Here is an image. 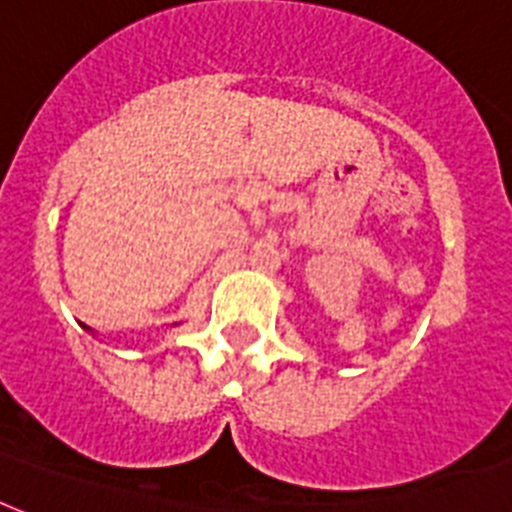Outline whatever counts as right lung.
<instances>
[{
  "label": "right lung",
  "instance_id": "1",
  "mask_svg": "<svg viewBox=\"0 0 512 512\" xmlns=\"http://www.w3.org/2000/svg\"><path fill=\"white\" fill-rule=\"evenodd\" d=\"M81 326H83V323H81ZM83 328H86V331H89V334H97V331H94V328H89V326H83Z\"/></svg>",
  "mask_w": 512,
  "mask_h": 512
}]
</instances>
